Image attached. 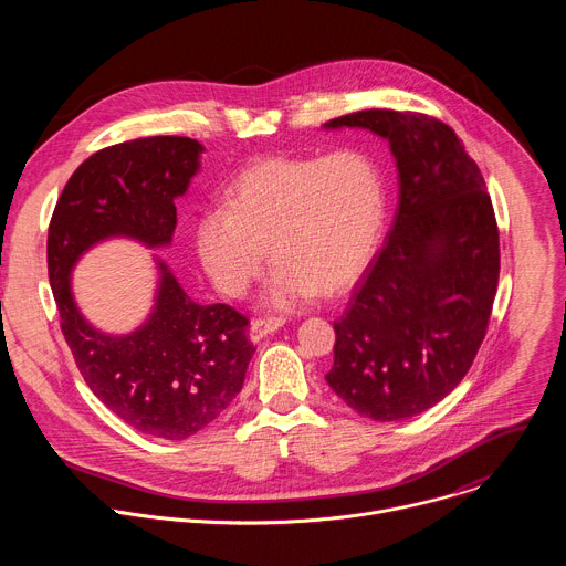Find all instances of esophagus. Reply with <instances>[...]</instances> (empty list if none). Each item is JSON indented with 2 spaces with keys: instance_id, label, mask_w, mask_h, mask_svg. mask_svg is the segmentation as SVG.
<instances>
[{
  "instance_id": "obj_1",
  "label": "esophagus",
  "mask_w": 566,
  "mask_h": 566,
  "mask_svg": "<svg viewBox=\"0 0 566 566\" xmlns=\"http://www.w3.org/2000/svg\"><path fill=\"white\" fill-rule=\"evenodd\" d=\"M282 325H284V317H255L251 322V340L260 343L269 334L277 332Z\"/></svg>"
}]
</instances>
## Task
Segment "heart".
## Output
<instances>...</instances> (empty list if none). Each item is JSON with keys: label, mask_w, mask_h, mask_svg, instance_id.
Instances as JSON below:
<instances>
[{"label": "heart", "mask_w": 566, "mask_h": 566, "mask_svg": "<svg viewBox=\"0 0 566 566\" xmlns=\"http://www.w3.org/2000/svg\"><path fill=\"white\" fill-rule=\"evenodd\" d=\"M387 190L376 160L356 147L327 156H273L241 172L226 203L195 226L197 255L228 297L262 275L269 244L277 260L266 302L289 308L354 284L371 262L385 226Z\"/></svg>", "instance_id": "heart-1"}]
</instances>
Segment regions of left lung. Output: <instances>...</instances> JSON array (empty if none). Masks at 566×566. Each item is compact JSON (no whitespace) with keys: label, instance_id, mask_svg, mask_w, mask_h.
<instances>
[{"label":"left lung","instance_id":"obj_1","mask_svg":"<svg viewBox=\"0 0 566 566\" xmlns=\"http://www.w3.org/2000/svg\"><path fill=\"white\" fill-rule=\"evenodd\" d=\"M327 127H363L389 140L398 208L385 247L334 322L325 378L360 417L402 421L463 380L489 332L500 280L493 201L454 129L432 116L365 109Z\"/></svg>","mask_w":566,"mask_h":566}]
</instances>
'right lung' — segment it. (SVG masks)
<instances>
[{"mask_svg":"<svg viewBox=\"0 0 566 566\" xmlns=\"http://www.w3.org/2000/svg\"><path fill=\"white\" fill-rule=\"evenodd\" d=\"M201 143L147 136L92 154L66 181L46 239L49 282L60 329L90 389L129 428L166 441L208 428L244 385L255 354L249 317L228 304H197L164 262L156 304L143 327L107 336L80 315L71 269L107 237L166 247L175 199L199 170Z\"/></svg>","mask_w":566,"mask_h":566,"instance_id":"1","label":"right lung"}]
</instances>
